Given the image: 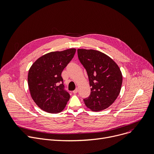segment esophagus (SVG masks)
<instances>
[{
  "label": "esophagus",
  "mask_w": 154,
  "mask_h": 154,
  "mask_svg": "<svg viewBox=\"0 0 154 154\" xmlns=\"http://www.w3.org/2000/svg\"><path fill=\"white\" fill-rule=\"evenodd\" d=\"M77 92H78V88H76L73 91V93H74V94H77Z\"/></svg>",
  "instance_id": "obj_1"
}]
</instances>
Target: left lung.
<instances>
[{"label": "left lung", "mask_w": 154, "mask_h": 154, "mask_svg": "<svg viewBox=\"0 0 154 154\" xmlns=\"http://www.w3.org/2000/svg\"><path fill=\"white\" fill-rule=\"evenodd\" d=\"M78 57L85 69L91 92L84 101L94 111L105 109L114 103L121 88L122 76L115 61L94 49H79Z\"/></svg>", "instance_id": "obj_1"}]
</instances>
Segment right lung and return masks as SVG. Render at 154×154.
Segmentation results:
<instances>
[{
  "label": "right lung",
  "mask_w": 154,
  "mask_h": 154,
  "mask_svg": "<svg viewBox=\"0 0 154 154\" xmlns=\"http://www.w3.org/2000/svg\"><path fill=\"white\" fill-rule=\"evenodd\" d=\"M75 51L72 48L48 53L38 59L30 67L28 75L30 94L43 111L58 113L66 107L70 95L65 89L61 74Z\"/></svg>",
  "instance_id": "1"
}]
</instances>
